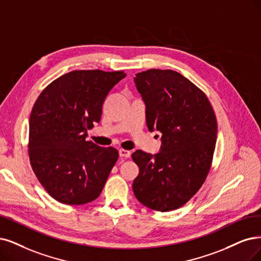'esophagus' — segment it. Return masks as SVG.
I'll use <instances>...</instances> for the list:
<instances>
[{
  "label": "esophagus",
  "instance_id": "34e87169",
  "mask_svg": "<svg viewBox=\"0 0 261 261\" xmlns=\"http://www.w3.org/2000/svg\"><path fill=\"white\" fill-rule=\"evenodd\" d=\"M119 156L120 157H124V158H129L131 156V152L129 150H127V149L120 148L119 149Z\"/></svg>",
  "mask_w": 261,
  "mask_h": 261
}]
</instances>
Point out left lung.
<instances>
[{
  "mask_svg": "<svg viewBox=\"0 0 261 261\" xmlns=\"http://www.w3.org/2000/svg\"><path fill=\"white\" fill-rule=\"evenodd\" d=\"M134 83L146 104L148 129L162 133L157 155L132 153L140 169L134 196L151 210H176L197 194L211 170L216 115L206 94L175 71L147 70L138 73Z\"/></svg>",
  "mask_w": 261,
  "mask_h": 261,
  "instance_id": "obj_1",
  "label": "left lung"
}]
</instances>
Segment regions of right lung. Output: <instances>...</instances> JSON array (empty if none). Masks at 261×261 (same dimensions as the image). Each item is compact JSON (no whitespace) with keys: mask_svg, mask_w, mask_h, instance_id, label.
<instances>
[{"mask_svg":"<svg viewBox=\"0 0 261 261\" xmlns=\"http://www.w3.org/2000/svg\"><path fill=\"white\" fill-rule=\"evenodd\" d=\"M123 71L81 70L51 82L30 115L28 152L45 190L63 204L89 203L100 196L119 153L86 141L99 122L102 104Z\"/></svg>","mask_w":261,"mask_h":261,"instance_id":"right-lung-1","label":"right lung"}]
</instances>
